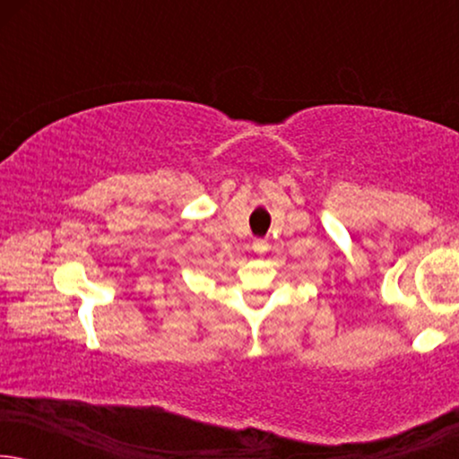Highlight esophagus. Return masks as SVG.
Segmentation results:
<instances>
[{
	"label": "esophagus",
	"mask_w": 459,
	"mask_h": 459,
	"mask_svg": "<svg viewBox=\"0 0 459 459\" xmlns=\"http://www.w3.org/2000/svg\"><path fill=\"white\" fill-rule=\"evenodd\" d=\"M253 250L256 255H265L269 250V242L267 240H255L253 242Z\"/></svg>",
	"instance_id": "34e87169"
}]
</instances>
